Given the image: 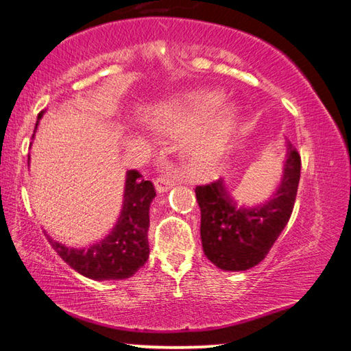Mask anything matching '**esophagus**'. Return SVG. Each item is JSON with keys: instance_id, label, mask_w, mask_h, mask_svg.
<instances>
[{"instance_id": "obj_1", "label": "esophagus", "mask_w": 351, "mask_h": 351, "mask_svg": "<svg viewBox=\"0 0 351 351\" xmlns=\"http://www.w3.org/2000/svg\"><path fill=\"white\" fill-rule=\"evenodd\" d=\"M179 180H180L179 172L168 169L165 174H162L157 180H155V188H157L158 193H166V191H169V189L174 186Z\"/></svg>"}]
</instances>
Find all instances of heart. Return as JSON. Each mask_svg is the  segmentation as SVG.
<instances>
[{"label": "heart", "mask_w": 351, "mask_h": 351, "mask_svg": "<svg viewBox=\"0 0 351 351\" xmlns=\"http://www.w3.org/2000/svg\"><path fill=\"white\" fill-rule=\"evenodd\" d=\"M222 99V93L221 91H206L204 95H199L196 97V104L199 107H211L217 104ZM239 117V108L234 104H227L222 108L215 119L213 124V130H211V140L213 138H219V136H226L230 130L234 128V124L238 121Z\"/></svg>", "instance_id": "heart-1"}]
</instances>
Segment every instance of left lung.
I'll return each mask as SVG.
<instances>
[{
	"instance_id": "1",
	"label": "left lung",
	"mask_w": 351,
	"mask_h": 351,
	"mask_svg": "<svg viewBox=\"0 0 351 351\" xmlns=\"http://www.w3.org/2000/svg\"><path fill=\"white\" fill-rule=\"evenodd\" d=\"M300 168V155L286 140L283 174L264 202L239 205L223 179L196 188L202 249L216 267L247 271L266 258L292 215Z\"/></svg>"
}]
</instances>
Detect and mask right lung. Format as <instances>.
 Here are the masks:
<instances>
[{
    "mask_svg": "<svg viewBox=\"0 0 351 351\" xmlns=\"http://www.w3.org/2000/svg\"><path fill=\"white\" fill-rule=\"evenodd\" d=\"M43 113H38L36 130ZM154 197L152 182L143 180L140 172L128 171L121 213L104 239L87 247H71L45 234L62 260L84 277L96 281L130 278L149 258V206Z\"/></svg>",
    "mask_w": 351,
    "mask_h": 351,
    "instance_id": "right-lung-1",
    "label": "right lung"
}]
</instances>
